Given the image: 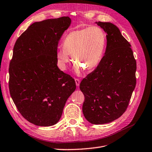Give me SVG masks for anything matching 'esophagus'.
Listing matches in <instances>:
<instances>
[{
    "label": "esophagus",
    "instance_id": "esophagus-1",
    "mask_svg": "<svg viewBox=\"0 0 152 152\" xmlns=\"http://www.w3.org/2000/svg\"><path fill=\"white\" fill-rule=\"evenodd\" d=\"M75 81L76 86H79V85H80V80H79V79H75Z\"/></svg>",
    "mask_w": 152,
    "mask_h": 152
}]
</instances>
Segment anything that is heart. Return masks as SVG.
<instances>
[{"mask_svg": "<svg viewBox=\"0 0 152 152\" xmlns=\"http://www.w3.org/2000/svg\"><path fill=\"white\" fill-rule=\"evenodd\" d=\"M107 44L104 30L97 26L73 30L68 34L63 41V47L56 51L58 67L65 70L73 60L77 72L80 68L87 72L93 70L99 65Z\"/></svg>", "mask_w": 152, "mask_h": 152, "instance_id": "heart-1", "label": "heart"}]
</instances>
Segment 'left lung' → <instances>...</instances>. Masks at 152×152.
<instances>
[{
	"label": "left lung",
	"mask_w": 152,
	"mask_h": 152,
	"mask_svg": "<svg viewBox=\"0 0 152 152\" xmlns=\"http://www.w3.org/2000/svg\"><path fill=\"white\" fill-rule=\"evenodd\" d=\"M107 34L104 56L95 70L81 81L85 101L82 112L93 124L110 123L126 112L136 84V61L131 45L118 27L95 22Z\"/></svg>",
	"instance_id": "1"
}]
</instances>
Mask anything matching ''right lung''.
Wrapping results in <instances>:
<instances>
[{
	"instance_id": "right-lung-1",
	"label": "right lung",
	"mask_w": 152,
	"mask_h": 152,
	"mask_svg": "<svg viewBox=\"0 0 152 152\" xmlns=\"http://www.w3.org/2000/svg\"><path fill=\"white\" fill-rule=\"evenodd\" d=\"M70 25L69 16L35 22L14 46L10 94L21 115L36 126L56 124L76 89L74 79L57 66L58 42Z\"/></svg>"
}]
</instances>
